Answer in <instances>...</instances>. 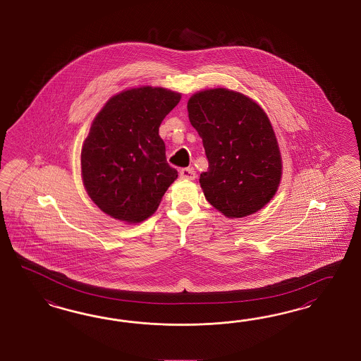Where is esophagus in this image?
I'll use <instances>...</instances> for the list:
<instances>
[{"label": "esophagus", "instance_id": "esophagus-1", "mask_svg": "<svg viewBox=\"0 0 361 361\" xmlns=\"http://www.w3.org/2000/svg\"><path fill=\"white\" fill-rule=\"evenodd\" d=\"M180 177L184 180H195V171L193 168H183L180 169Z\"/></svg>", "mask_w": 361, "mask_h": 361}]
</instances>
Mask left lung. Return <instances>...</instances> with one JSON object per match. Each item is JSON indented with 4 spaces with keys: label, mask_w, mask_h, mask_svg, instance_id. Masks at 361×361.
<instances>
[{
    "label": "left lung",
    "mask_w": 361,
    "mask_h": 361,
    "mask_svg": "<svg viewBox=\"0 0 361 361\" xmlns=\"http://www.w3.org/2000/svg\"><path fill=\"white\" fill-rule=\"evenodd\" d=\"M188 113L209 160L200 184L210 205L227 218L263 209L279 189L283 160L262 106L235 90L205 89L189 98Z\"/></svg>",
    "instance_id": "obj_1"
}]
</instances>
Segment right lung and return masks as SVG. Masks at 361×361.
<instances>
[{"label": "right lung", "instance_id": "1", "mask_svg": "<svg viewBox=\"0 0 361 361\" xmlns=\"http://www.w3.org/2000/svg\"><path fill=\"white\" fill-rule=\"evenodd\" d=\"M180 99L181 93L147 85L118 93L99 110L81 148V177L101 212L139 224L157 210L177 178L159 127Z\"/></svg>", "mask_w": 361, "mask_h": 361}]
</instances>
